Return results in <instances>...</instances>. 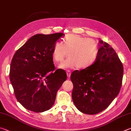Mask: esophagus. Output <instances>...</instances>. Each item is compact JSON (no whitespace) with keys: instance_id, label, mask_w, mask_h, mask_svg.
I'll use <instances>...</instances> for the list:
<instances>
[{"instance_id":"34e87169","label":"esophagus","mask_w":131,"mask_h":131,"mask_svg":"<svg viewBox=\"0 0 131 131\" xmlns=\"http://www.w3.org/2000/svg\"><path fill=\"white\" fill-rule=\"evenodd\" d=\"M66 74H67L68 77H70V74H71V72H70V71H69V70H68L67 72H66Z\"/></svg>"}]
</instances>
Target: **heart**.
I'll return each mask as SVG.
<instances>
[{
  "instance_id": "b5f03b06",
  "label": "heart",
  "mask_w": 131,
  "mask_h": 131,
  "mask_svg": "<svg viewBox=\"0 0 131 131\" xmlns=\"http://www.w3.org/2000/svg\"><path fill=\"white\" fill-rule=\"evenodd\" d=\"M99 51L98 43L95 40L76 34H69L65 37L63 44L57 42L52 48V58L61 68H77L84 69L89 68L96 61Z\"/></svg>"
}]
</instances>
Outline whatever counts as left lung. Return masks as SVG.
I'll list each match as a JSON object with an SVG mask.
<instances>
[{"mask_svg":"<svg viewBox=\"0 0 131 131\" xmlns=\"http://www.w3.org/2000/svg\"><path fill=\"white\" fill-rule=\"evenodd\" d=\"M99 51L89 68L72 72V99L79 111L95 114L106 109L119 94L123 80V63L114 50L99 40Z\"/></svg>","mask_w":131,"mask_h":131,"instance_id":"8db88e82","label":"left lung"}]
</instances>
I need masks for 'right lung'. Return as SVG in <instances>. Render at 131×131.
<instances>
[{
	"mask_svg": "<svg viewBox=\"0 0 131 131\" xmlns=\"http://www.w3.org/2000/svg\"><path fill=\"white\" fill-rule=\"evenodd\" d=\"M63 33L37 34L19 48L12 59L10 80L17 101L28 110H49L67 79L64 70H55L52 48Z\"/></svg>",
	"mask_w": 131,
	"mask_h": 131,
	"instance_id": "1",
	"label": "right lung"
}]
</instances>
